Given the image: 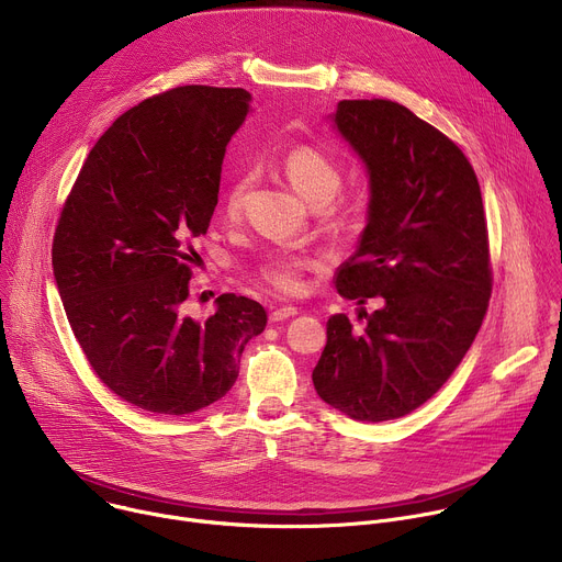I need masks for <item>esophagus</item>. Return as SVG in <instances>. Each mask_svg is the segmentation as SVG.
<instances>
[{
    "label": "esophagus",
    "instance_id": "esophagus-1",
    "mask_svg": "<svg viewBox=\"0 0 562 562\" xmlns=\"http://www.w3.org/2000/svg\"><path fill=\"white\" fill-rule=\"evenodd\" d=\"M293 315H297L295 306H280V308L271 311V323H282V319H289Z\"/></svg>",
    "mask_w": 562,
    "mask_h": 562
}]
</instances>
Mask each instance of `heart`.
<instances>
[{"label":"heart","instance_id":"1","mask_svg":"<svg viewBox=\"0 0 562 562\" xmlns=\"http://www.w3.org/2000/svg\"><path fill=\"white\" fill-rule=\"evenodd\" d=\"M284 176L302 200L313 204H329L342 187V173L327 155L311 146H297L286 153L282 162ZM249 178H237L226 195V213L237 215L245 206ZM317 258L308 256H276L262 267L265 280L282 293H297L302 289V273L317 267Z\"/></svg>","mask_w":562,"mask_h":562}]
</instances>
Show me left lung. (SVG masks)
I'll use <instances>...</instances> for the list:
<instances>
[{"label": "left lung", "mask_w": 562, "mask_h": 562, "mask_svg": "<svg viewBox=\"0 0 562 562\" xmlns=\"http://www.w3.org/2000/svg\"><path fill=\"white\" fill-rule=\"evenodd\" d=\"M331 126L369 176L367 224L336 289L378 308L327 323L313 386L360 423L407 416L449 380L492 295L487 222L464 153L407 106L342 100Z\"/></svg>", "instance_id": "obj_1"}]
</instances>
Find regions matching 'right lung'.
Returning a JSON list of instances; mask_svg holds the SVG:
<instances>
[{
  "label": "right lung",
  "instance_id": "right-lung-1",
  "mask_svg": "<svg viewBox=\"0 0 562 562\" xmlns=\"http://www.w3.org/2000/svg\"><path fill=\"white\" fill-rule=\"evenodd\" d=\"M251 111L245 89L178 87L120 115L91 148L53 239L68 325L98 378L150 414L184 416L226 395L267 311L222 293L184 313L191 243L217 204L226 144Z\"/></svg>",
  "mask_w": 562,
  "mask_h": 562
}]
</instances>
